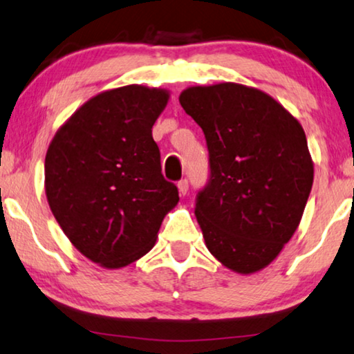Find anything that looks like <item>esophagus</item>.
<instances>
[{
	"mask_svg": "<svg viewBox=\"0 0 354 354\" xmlns=\"http://www.w3.org/2000/svg\"><path fill=\"white\" fill-rule=\"evenodd\" d=\"M178 191H179V194L183 195V197L187 194V191H189V183H187V179H181V181L178 183Z\"/></svg>",
	"mask_w": 354,
	"mask_h": 354,
	"instance_id": "esophagus-1",
	"label": "esophagus"
}]
</instances>
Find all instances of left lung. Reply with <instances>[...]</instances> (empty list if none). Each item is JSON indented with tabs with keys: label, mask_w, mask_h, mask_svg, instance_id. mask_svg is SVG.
<instances>
[{
	"label": "left lung",
	"mask_w": 354,
	"mask_h": 354,
	"mask_svg": "<svg viewBox=\"0 0 354 354\" xmlns=\"http://www.w3.org/2000/svg\"><path fill=\"white\" fill-rule=\"evenodd\" d=\"M179 103L202 127L209 152V183L195 203L205 245L232 272H259L291 240L312 191L302 125L243 84L187 87Z\"/></svg>",
	"instance_id": "obj_1"
}]
</instances>
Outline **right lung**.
<instances>
[{
    "instance_id": "1",
    "label": "right lung",
    "mask_w": 354,
    "mask_h": 354,
    "mask_svg": "<svg viewBox=\"0 0 354 354\" xmlns=\"http://www.w3.org/2000/svg\"><path fill=\"white\" fill-rule=\"evenodd\" d=\"M168 98L165 88L138 84L104 91L57 130L47 149L52 214L73 246L104 268H122L149 252L179 202L152 138Z\"/></svg>"
}]
</instances>
